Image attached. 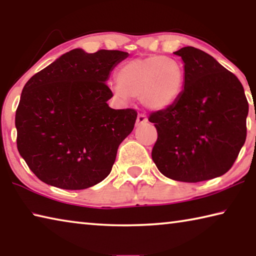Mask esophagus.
I'll use <instances>...</instances> for the list:
<instances>
[{
	"label": "esophagus",
	"mask_w": 256,
	"mask_h": 256,
	"mask_svg": "<svg viewBox=\"0 0 256 256\" xmlns=\"http://www.w3.org/2000/svg\"><path fill=\"white\" fill-rule=\"evenodd\" d=\"M148 122V120H146V116L144 114H138V118H136V126H141V125L146 124Z\"/></svg>",
	"instance_id": "1"
}]
</instances>
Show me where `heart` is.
<instances>
[{
	"label": "heart",
	"instance_id": "obj_1",
	"mask_svg": "<svg viewBox=\"0 0 256 256\" xmlns=\"http://www.w3.org/2000/svg\"><path fill=\"white\" fill-rule=\"evenodd\" d=\"M118 86L112 90L120 98L140 97L142 106L162 112L178 100L184 88V68L174 58L150 56L122 64L116 73Z\"/></svg>",
	"mask_w": 256,
	"mask_h": 256
}]
</instances>
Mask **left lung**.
<instances>
[{"instance_id":"obj_1","label":"left lung","mask_w":256,"mask_h":256,"mask_svg":"<svg viewBox=\"0 0 256 256\" xmlns=\"http://www.w3.org/2000/svg\"><path fill=\"white\" fill-rule=\"evenodd\" d=\"M184 63V89L174 105L154 112L156 166L168 178L198 183L230 170L246 140L248 102L235 74L206 52L174 53Z\"/></svg>"}]
</instances>
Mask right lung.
I'll use <instances>...</instances> for the list:
<instances>
[{
  "mask_svg": "<svg viewBox=\"0 0 256 256\" xmlns=\"http://www.w3.org/2000/svg\"><path fill=\"white\" fill-rule=\"evenodd\" d=\"M128 56L74 48L24 84L16 112L21 157L44 183L84 190L110 175L118 146L133 131L134 110H112L106 81Z\"/></svg>",
  "mask_w": 256,
  "mask_h": 256,
  "instance_id": "obj_1",
  "label": "right lung"
}]
</instances>
